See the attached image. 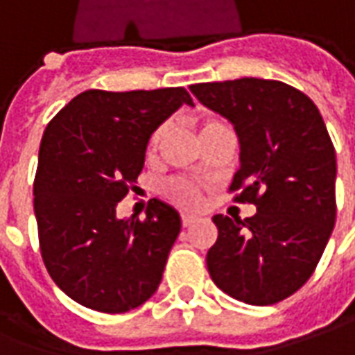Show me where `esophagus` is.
<instances>
[{
  "label": "esophagus",
  "instance_id": "1",
  "mask_svg": "<svg viewBox=\"0 0 355 355\" xmlns=\"http://www.w3.org/2000/svg\"><path fill=\"white\" fill-rule=\"evenodd\" d=\"M180 221H182V227H190V225H194V223H196L198 218H194V216H182Z\"/></svg>",
  "mask_w": 355,
  "mask_h": 355
}]
</instances>
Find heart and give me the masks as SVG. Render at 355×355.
Wrapping results in <instances>:
<instances>
[{"instance_id":"heart-1","label":"heart","mask_w":355,"mask_h":355,"mask_svg":"<svg viewBox=\"0 0 355 355\" xmlns=\"http://www.w3.org/2000/svg\"><path fill=\"white\" fill-rule=\"evenodd\" d=\"M218 126H223L218 118H204L200 122V136L208 134L209 130H214V128ZM165 134H167V124H161V126L153 130V134L149 136V141H147V153L149 155L157 153L163 139H165ZM161 192H163V196L167 198L171 204H175V206L182 209H196L202 204V190L198 187L196 180H192V178L188 177L167 178L163 182V187H161Z\"/></svg>"}]
</instances>
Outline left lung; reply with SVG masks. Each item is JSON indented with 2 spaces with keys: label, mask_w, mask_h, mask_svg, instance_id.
<instances>
[{
  "label": "left lung",
  "mask_w": 355,
  "mask_h": 355,
  "mask_svg": "<svg viewBox=\"0 0 355 355\" xmlns=\"http://www.w3.org/2000/svg\"><path fill=\"white\" fill-rule=\"evenodd\" d=\"M235 126L241 167L229 190L257 206L247 219L214 216V284L248 305H274L315 272L336 221V153L319 108L295 87L243 77L190 85Z\"/></svg>",
  "instance_id": "left-lung-1"
}]
</instances>
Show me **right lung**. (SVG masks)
I'll return each mask as SVG.
<instances>
[{"instance_id":"right-lung-1","label":"right lung","mask_w":355,"mask_h":355,"mask_svg":"<svg viewBox=\"0 0 355 355\" xmlns=\"http://www.w3.org/2000/svg\"><path fill=\"white\" fill-rule=\"evenodd\" d=\"M182 105H194L184 87L89 89L46 126L35 177L40 254L79 305L126 313L157 291L180 233L177 209L153 198L144 219H118L116 206L136 188L149 136Z\"/></svg>"}]
</instances>
